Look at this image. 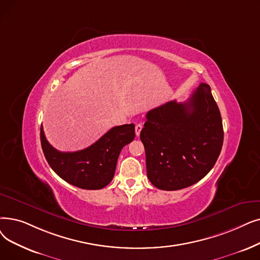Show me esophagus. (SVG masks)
<instances>
[{"mask_svg":"<svg viewBox=\"0 0 260 260\" xmlns=\"http://www.w3.org/2000/svg\"><path fill=\"white\" fill-rule=\"evenodd\" d=\"M141 129H142V124H141V123L136 124V126H135V132H136V135H137V136H139V135H140Z\"/></svg>","mask_w":260,"mask_h":260,"instance_id":"1","label":"esophagus"}]
</instances>
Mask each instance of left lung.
<instances>
[{"label":"left lung","instance_id":"1","mask_svg":"<svg viewBox=\"0 0 260 260\" xmlns=\"http://www.w3.org/2000/svg\"><path fill=\"white\" fill-rule=\"evenodd\" d=\"M223 136L220 110L205 83L185 103L174 100L150 110L140 133L150 182L169 191L198 183L216 164Z\"/></svg>","mask_w":260,"mask_h":260}]
</instances>
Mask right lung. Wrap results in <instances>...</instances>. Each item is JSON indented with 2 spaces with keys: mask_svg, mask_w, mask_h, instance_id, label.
Wrapping results in <instances>:
<instances>
[{
  "mask_svg": "<svg viewBox=\"0 0 260 260\" xmlns=\"http://www.w3.org/2000/svg\"><path fill=\"white\" fill-rule=\"evenodd\" d=\"M134 138V124H124L112 127L84 150L60 152L49 143L42 125L40 128L42 151L53 171L67 183L87 190L102 189L111 182L121 150Z\"/></svg>",
  "mask_w": 260,
  "mask_h": 260,
  "instance_id": "1",
  "label": "right lung"
}]
</instances>
